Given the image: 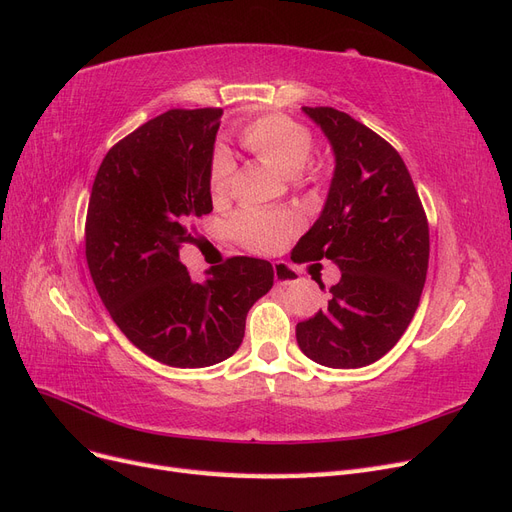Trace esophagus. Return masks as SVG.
<instances>
[{
	"mask_svg": "<svg viewBox=\"0 0 512 512\" xmlns=\"http://www.w3.org/2000/svg\"><path fill=\"white\" fill-rule=\"evenodd\" d=\"M273 280L277 286H290L299 282V273L294 271L288 262H275L273 265Z\"/></svg>",
	"mask_w": 512,
	"mask_h": 512,
	"instance_id": "34e87169",
	"label": "esophagus"
}]
</instances>
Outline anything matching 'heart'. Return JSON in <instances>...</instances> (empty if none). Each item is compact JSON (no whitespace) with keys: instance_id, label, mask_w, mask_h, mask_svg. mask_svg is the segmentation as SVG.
Returning a JSON list of instances; mask_svg holds the SVG:
<instances>
[{"instance_id":"heart-1","label":"heart","mask_w":512,"mask_h":512,"mask_svg":"<svg viewBox=\"0 0 512 512\" xmlns=\"http://www.w3.org/2000/svg\"><path fill=\"white\" fill-rule=\"evenodd\" d=\"M241 143L260 160L269 162L280 173L294 177L312 158L314 141L303 123L286 115L258 117L241 130ZM232 164L226 151H215L209 170V192L215 200L226 196L230 188ZM299 228V218L292 213H271L260 209H243L232 218L230 230L235 239L252 252L269 254L280 250L284 241Z\"/></svg>"}]
</instances>
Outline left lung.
<instances>
[{
  "mask_svg": "<svg viewBox=\"0 0 512 512\" xmlns=\"http://www.w3.org/2000/svg\"><path fill=\"white\" fill-rule=\"evenodd\" d=\"M301 111L327 136L335 168L292 260L329 258L342 277L327 307L297 324V344L324 367H365L399 342L421 301L429 226L404 160L382 136L329 106Z\"/></svg>",
  "mask_w": 512,
  "mask_h": 512,
  "instance_id": "8db88e82",
  "label": "left lung"
}]
</instances>
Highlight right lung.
<instances>
[{"label":"right lung","mask_w":512,"mask_h":512,"mask_svg":"<svg viewBox=\"0 0 512 512\" xmlns=\"http://www.w3.org/2000/svg\"><path fill=\"white\" fill-rule=\"evenodd\" d=\"M222 108L168 111L119 141L91 188L85 256L108 314L170 367H209L237 352L250 307L273 286L271 262L235 256L194 282L179 250L213 211L209 170Z\"/></svg>","instance_id":"right-lung-1"}]
</instances>
